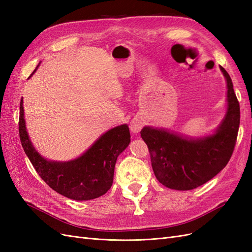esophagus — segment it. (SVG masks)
<instances>
[{
  "instance_id": "esophagus-1",
  "label": "esophagus",
  "mask_w": 252,
  "mask_h": 252,
  "mask_svg": "<svg viewBox=\"0 0 252 252\" xmlns=\"http://www.w3.org/2000/svg\"><path fill=\"white\" fill-rule=\"evenodd\" d=\"M144 122L142 121L141 118L135 117L132 119V121L130 122V130L133 133H139L141 131V129L143 128Z\"/></svg>"
}]
</instances>
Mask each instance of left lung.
<instances>
[{"label": "left lung", "mask_w": 252, "mask_h": 252, "mask_svg": "<svg viewBox=\"0 0 252 252\" xmlns=\"http://www.w3.org/2000/svg\"><path fill=\"white\" fill-rule=\"evenodd\" d=\"M227 81V113L217 132L200 140H187L163 129L144 127L141 136L147 144L156 178L175 190L199 187L222 170L234 150L240 126V104L230 75L220 66Z\"/></svg>", "instance_id": "left-lung-1"}]
</instances>
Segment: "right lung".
Instances as JSON below:
<instances>
[{"mask_svg": "<svg viewBox=\"0 0 252 252\" xmlns=\"http://www.w3.org/2000/svg\"><path fill=\"white\" fill-rule=\"evenodd\" d=\"M19 133L23 149L41 179L58 193L75 201L94 200L108 191L117 158L130 143L128 126L121 125L104 133L85 154L73 161L49 162L37 154L29 140L23 100L20 104Z\"/></svg>", "mask_w": 252, "mask_h": 252, "instance_id": "obj_1", "label": "right lung"}]
</instances>
